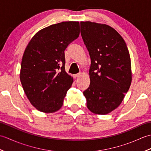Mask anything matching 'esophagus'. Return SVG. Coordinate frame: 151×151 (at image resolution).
<instances>
[{"label":"esophagus","instance_id":"34e87169","mask_svg":"<svg viewBox=\"0 0 151 151\" xmlns=\"http://www.w3.org/2000/svg\"><path fill=\"white\" fill-rule=\"evenodd\" d=\"M82 75V72H80L79 73H78V74H76V75H75V78H79L80 76H81V75Z\"/></svg>","mask_w":151,"mask_h":151}]
</instances>
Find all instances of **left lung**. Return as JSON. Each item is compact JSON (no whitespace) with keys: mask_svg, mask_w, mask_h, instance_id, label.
Masks as SVG:
<instances>
[{"mask_svg":"<svg viewBox=\"0 0 151 151\" xmlns=\"http://www.w3.org/2000/svg\"><path fill=\"white\" fill-rule=\"evenodd\" d=\"M81 32L91 58L90 85L84 91L87 107L93 114H108L120 105L130 88L129 50L121 35L108 25L82 21Z\"/></svg>","mask_w":151,"mask_h":151,"instance_id":"1","label":"left lung"}]
</instances>
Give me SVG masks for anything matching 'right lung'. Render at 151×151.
Here are the masks:
<instances>
[{"mask_svg":"<svg viewBox=\"0 0 151 151\" xmlns=\"http://www.w3.org/2000/svg\"><path fill=\"white\" fill-rule=\"evenodd\" d=\"M79 34V22H62L37 32L25 49L20 80L27 98L37 110L53 113L62 108L73 82L65 72L64 51Z\"/></svg>","mask_w":151,"mask_h":151,"instance_id":"obj_1","label":"right lung"}]
</instances>
